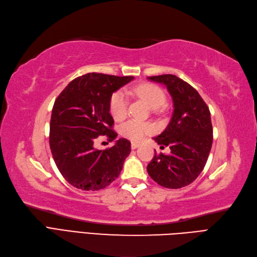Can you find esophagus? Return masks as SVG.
Instances as JSON below:
<instances>
[{"label":"esophagus","instance_id":"1","mask_svg":"<svg viewBox=\"0 0 257 257\" xmlns=\"http://www.w3.org/2000/svg\"><path fill=\"white\" fill-rule=\"evenodd\" d=\"M139 146H140V144H138V143H132V145H131V147H132V149H133V150L137 149Z\"/></svg>","mask_w":257,"mask_h":257}]
</instances>
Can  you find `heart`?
<instances>
[{
	"label": "heart",
	"mask_w": 257,
	"mask_h": 257,
	"mask_svg": "<svg viewBox=\"0 0 257 257\" xmlns=\"http://www.w3.org/2000/svg\"><path fill=\"white\" fill-rule=\"evenodd\" d=\"M128 93L143 99L152 109H157L165 104L166 94L161 87L151 83L140 84L127 90ZM128 101L126 94L123 90L113 92L109 100V111L114 120L120 121L127 114ZM154 131L153 125L149 122H144L136 119H131L123 123L121 126V134L131 140H141L146 135Z\"/></svg>",
	"instance_id": "heart-1"
}]
</instances>
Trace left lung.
<instances>
[{
  "mask_svg": "<svg viewBox=\"0 0 257 257\" xmlns=\"http://www.w3.org/2000/svg\"><path fill=\"white\" fill-rule=\"evenodd\" d=\"M148 79L167 87L173 101V114L161 135L153 139L170 154H156L147 167L158 185L178 189L191 184L204 169L213 145V125L208 106L188 83L173 74Z\"/></svg>",
  "mask_w": 257,
  "mask_h": 257,
  "instance_id": "1",
  "label": "left lung"
}]
</instances>
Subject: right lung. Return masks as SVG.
I'll list each match as a JSON object with an SVG mask.
<instances>
[{
    "mask_svg": "<svg viewBox=\"0 0 257 257\" xmlns=\"http://www.w3.org/2000/svg\"><path fill=\"white\" fill-rule=\"evenodd\" d=\"M133 76L87 73L70 82L54 103L50 122V148L65 180L82 190H100L116 180L131 143L120 138L111 148L98 150L99 136L117 138L109 113L111 94Z\"/></svg>",
    "mask_w": 257,
    "mask_h": 257,
    "instance_id": "right-lung-1",
    "label": "right lung"
}]
</instances>
